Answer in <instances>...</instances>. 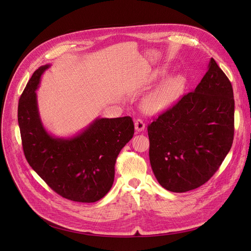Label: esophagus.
Instances as JSON below:
<instances>
[{
	"mask_svg": "<svg viewBox=\"0 0 251 251\" xmlns=\"http://www.w3.org/2000/svg\"><path fill=\"white\" fill-rule=\"evenodd\" d=\"M135 129L138 132H141L145 129V123L143 122V120L141 119H136L135 120Z\"/></svg>",
	"mask_w": 251,
	"mask_h": 251,
	"instance_id": "1",
	"label": "esophagus"
}]
</instances>
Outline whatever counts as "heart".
Returning a JSON list of instances; mask_svg holds the SVG:
<instances>
[{
    "mask_svg": "<svg viewBox=\"0 0 251 251\" xmlns=\"http://www.w3.org/2000/svg\"><path fill=\"white\" fill-rule=\"evenodd\" d=\"M186 86L183 75H176L166 79L158 88L151 92L143 102L149 113H159L172 106L182 95Z\"/></svg>",
    "mask_w": 251,
    "mask_h": 251,
    "instance_id": "obj_1",
    "label": "heart"
}]
</instances>
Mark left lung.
I'll return each mask as SVG.
<instances>
[{
  "mask_svg": "<svg viewBox=\"0 0 251 251\" xmlns=\"http://www.w3.org/2000/svg\"><path fill=\"white\" fill-rule=\"evenodd\" d=\"M233 134L232 85L211 57L196 89L148 125L150 163L159 184L174 193L202 186L229 152Z\"/></svg>",
  "mask_w": 251,
  "mask_h": 251,
  "instance_id": "obj_1",
  "label": "left lung"
}]
</instances>
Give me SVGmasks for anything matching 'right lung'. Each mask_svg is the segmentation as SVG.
<instances>
[{
	"instance_id": "obj_1",
	"label": "right lung",
	"mask_w": 251,
	"mask_h": 251,
	"mask_svg": "<svg viewBox=\"0 0 251 251\" xmlns=\"http://www.w3.org/2000/svg\"><path fill=\"white\" fill-rule=\"evenodd\" d=\"M49 67L43 65L34 71L19 100L18 121L25 157L62 198L97 201L113 185L116 159L134 135L133 120L130 116L99 118L73 138L52 137L41 121L35 93Z\"/></svg>"
}]
</instances>
